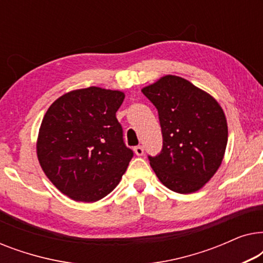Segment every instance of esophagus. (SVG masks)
<instances>
[{"label": "esophagus", "mask_w": 263, "mask_h": 263, "mask_svg": "<svg viewBox=\"0 0 263 263\" xmlns=\"http://www.w3.org/2000/svg\"><path fill=\"white\" fill-rule=\"evenodd\" d=\"M134 152H135L136 156L141 157L142 154H143V147L142 146H136L135 148H134Z\"/></svg>", "instance_id": "34e87169"}]
</instances>
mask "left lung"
<instances>
[{"label":"left lung","instance_id":"1","mask_svg":"<svg viewBox=\"0 0 263 263\" xmlns=\"http://www.w3.org/2000/svg\"><path fill=\"white\" fill-rule=\"evenodd\" d=\"M157 107L163 148L148 156L157 177L172 192L200 190L220 166L228 145V122L211 95L185 79L165 75L143 87Z\"/></svg>","mask_w":263,"mask_h":263}]
</instances>
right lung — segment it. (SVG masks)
<instances>
[{"label": "right lung", "mask_w": 263, "mask_h": 263, "mask_svg": "<svg viewBox=\"0 0 263 263\" xmlns=\"http://www.w3.org/2000/svg\"><path fill=\"white\" fill-rule=\"evenodd\" d=\"M123 100V92L92 86L60 97L44 115L37 140L39 164L71 200L103 199L127 170L134 153L116 118Z\"/></svg>", "instance_id": "1"}]
</instances>
